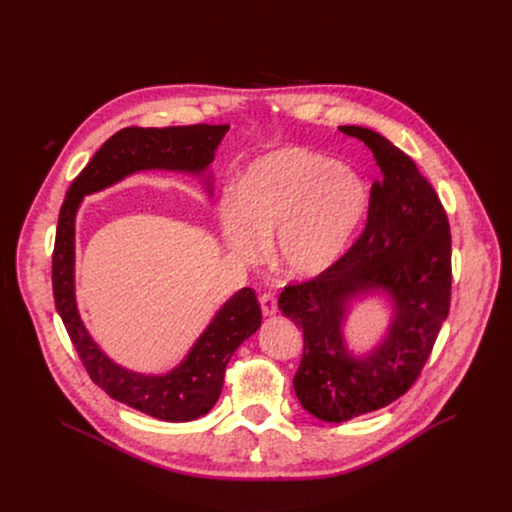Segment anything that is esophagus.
<instances>
[{
  "label": "esophagus",
  "instance_id": "34e87169",
  "mask_svg": "<svg viewBox=\"0 0 512 512\" xmlns=\"http://www.w3.org/2000/svg\"><path fill=\"white\" fill-rule=\"evenodd\" d=\"M259 304H261L263 316H273L277 312V300H275L273 294H261Z\"/></svg>",
  "mask_w": 512,
  "mask_h": 512
}]
</instances>
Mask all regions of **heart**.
<instances>
[{"mask_svg": "<svg viewBox=\"0 0 512 512\" xmlns=\"http://www.w3.org/2000/svg\"><path fill=\"white\" fill-rule=\"evenodd\" d=\"M369 204L354 172L302 148L257 158L241 176L237 194L218 202L225 245L255 261L271 235V261L289 277H314L346 249Z\"/></svg>", "mask_w": 512, "mask_h": 512, "instance_id": "1", "label": "heart"}]
</instances>
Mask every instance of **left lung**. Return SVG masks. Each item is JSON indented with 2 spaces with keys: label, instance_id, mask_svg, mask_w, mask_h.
Wrapping results in <instances>:
<instances>
[{
  "label": "left lung",
  "instance_id": "8db88e82",
  "mask_svg": "<svg viewBox=\"0 0 512 512\" xmlns=\"http://www.w3.org/2000/svg\"><path fill=\"white\" fill-rule=\"evenodd\" d=\"M338 129L367 145L381 170L367 229L332 267L279 296V310L304 332L294 391L310 415L328 423L381 409L415 383L448 318L452 287L450 225L431 184L381 133ZM371 297L387 301L392 318L369 351L354 353L345 320Z\"/></svg>",
  "mask_w": 512,
  "mask_h": 512
}]
</instances>
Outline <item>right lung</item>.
<instances>
[{
    "instance_id": "add662e5",
    "label": "right lung",
    "mask_w": 512,
    "mask_h": 512,
    "mask_svg": "<svg viewBox=\"0 0 512 512\" xmlns=\"http://www.w3.org/2000/svg\"><path fill=\"white\" fill-rule=\"evenodd\" d=\"M229 125L125 127L109 137L87 168L70 184L62 202L52 255L54 304L91 379L113 399L145 415L182 423L206 415L223 391L225 369L235 350L261 326V308L251 287L239 289L216 310L186 356L168 373L129 371L95 342L87 330L75 287V225L85 196L148 170L198 178L212 194L210 166Z\"/></svg>"
}]
</instances>
